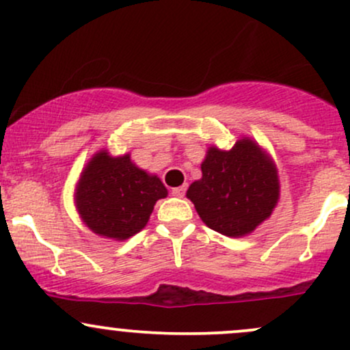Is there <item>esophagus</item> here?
Returning <instances> with one entry per match:
<instances>
[{"mask_svg": "<svg viewBox=\"0 0 350 350\" xmlns=\"http://www.w3.org/2000/svg\"><path fill=\"white\" fill-rule=\"evenodd\" d=\"M171 194L174 196V198H184V194H186V184H184V186H179V187L172 189Z\"/></svg>", "mask_w": 350, "mask_h": 350, "instance_id": "1", "label": "esophagus"}]
</instances>
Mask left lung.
I'll use <instances>...</instances> for the list:
<instances>
[{
    "label": "left lung",
    "mask_w": 350,
    "mask_h": 350,
    "mask_svg": "<svg viewBox=\"0 0 350 350\" xmlns=\"http://www.w3.org/2000/svg\"><path fill=\"white\" fill-rule=\"evenodd\" d=\"M200 171L202 178L189 186L186 196L202 222L219 234H252L278 204L276 164L248 136L237 139L232 150L208 148Z\"/></svg>",
    "instance_id": "obj_1"
}]
</instances>
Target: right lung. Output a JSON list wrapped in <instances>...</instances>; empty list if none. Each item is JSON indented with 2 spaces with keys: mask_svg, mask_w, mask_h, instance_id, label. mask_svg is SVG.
Returning a JSON list of instances; mask_svg holds the SVG:
<instances>
[{
  "mask_svg": "<svg viewBox=\"0 0 350 350\" xmlns=\"http://www.w3.org/2000/svg\"><path fill=\"white\" fill-rule=\"evenodd\" d=\"M166 196L161 179L136 166L128 152L100 150L80 172L74 202L94 234L123 242L146 227L154 204Z\"/></svg>",
  "mask_w": 350,
  "mask_h": 350,
  "instance_id": "add662e5",
  "label": "right lung"
}]
</instances>
